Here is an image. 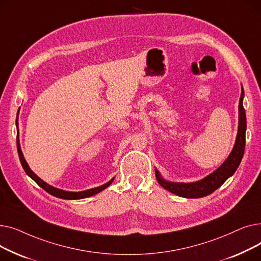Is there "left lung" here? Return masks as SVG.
Listing matches in <instances>:
<instances>
[{
    "instance_id": "obj_1",
    "label": "left lung",
    "mask_w": 261,
    "mask_h": 261,
    "mask_svg": "<svg viewBox=\"0 0 261 261\" xmlns=\"http://www.w3.org/2000/svg\"><path fill=\"white\" fill-rule=\"evenodd\" d=\"M243 97L244 91L241 87V96L239 100V123H238V133L236 142L232 148L230 154L225 160L222 165L216 169L213 173L205 176L204 179L193 182V183H176L169 182L161 176L159 170L155 168V175L159 184L165 188L170 193L183 197V198H202L208 196L216 189L220 187L229 176L235 173L240 162L243 158L244 147H245V130H246V117L243 108Z\"/></svg>"
}]
</instances>
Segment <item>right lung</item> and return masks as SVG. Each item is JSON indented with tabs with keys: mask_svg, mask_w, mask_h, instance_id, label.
I'll use <instances>...</instances> for the list:
<instances>
[{
	"mask_svg": "<svg viewBox=\"0 0 261 261\" xmlns=\"http://www.w3.org/2000/svg\"><path fill=\"white\" fill-rule=\"evenodd\" d=\"M17 128H18V118H17ZM17 149H18V153H19V158H20V162L22 164V167L24 169V171L26 172V174L31 176L32 179L40 186L42 187L45 191H47L48 194H50L51 196L54 197H57V198H60V199H65V200H78V199H84V198H88V197H91V196H94L96 194L100 193L101 190H103L105 188H107L109 185H111V183L113 182L114 177L112 180H110L108 183L101 185V186H98V187H95V188H92V189H88V190H84V191H77V193H75V191H66V190H62V189H59V188H56L54 186H50L48 185L47 183H45L43 180H41L40 177L35 174L32 169L30 168L29 164L26 163L24 156H23V153H22V150H21V147H20V141H19V129H18V138H17Z\"/></svg>",
	"mask_w": 261,
	"mask_h": 261,
	"instance_id": "1",
	"label": "right lung"
}]
</instances>
